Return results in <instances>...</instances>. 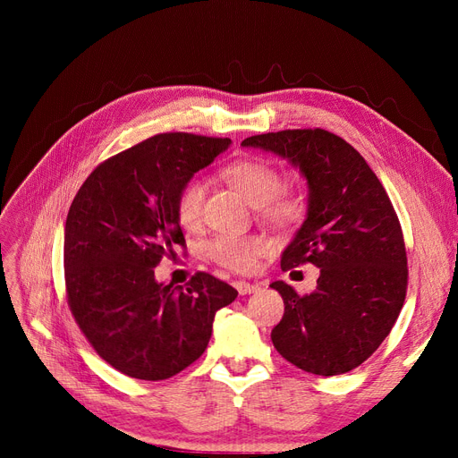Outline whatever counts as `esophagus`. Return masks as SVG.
<instances>
[{
	"label": "esophagus",
	"instance_id": "esophagus-1",
	"mask_svg": "<svg viewBox=\"0 0 458 458\" xmlns=\"http://www.w3.org/2000/svg\"><path fill=\"white\" fill-rule=\"evenodd\" d=\"M234 288L239 290V294H241V296H246V294H254V293H258V290H259V284H256V283H248V281H237V283H234Z\"/></svg>",
	"mask_w": 458,
	"mask_h": 458
}]
</instances>
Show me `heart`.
<instances>
[{"instance_id": "1", "label": "heart", "mask_w": 458, "mask_h": 458, "mask_svg": "<svg viewBox=\"0 0 458 458\" xmlns=\"http://www.w3.org/2000/svg\"><path fill=\"white\" fill-rule=\"evenodd\" d=\"M224 177L254 206V212L276 225H288L303 212V199L296 191L279 187L281 174L273 164L261 158H242L224 170ZM204 183L191 177L179 187L174 210L179 225L195 231L202 221ZM267 250V241L259 234H224L208 246L210 256L219 266L231 271L248 273L256 267L258 258Z\"/></svg>"}]
</instances>
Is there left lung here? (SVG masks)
Here are the masks:
<instances>
[{"label":"left lung","mask_w":458,"mask_h":458,"mask_svg":"<svg viewBox=\"0 0 458 458\" xmlns=\"http://www.w3.org/2000/svg\"><path fill=\"white\" fill-rule=\"evenodd\" d=\"M244 147L286 158L308 179V216L281 258L283 271L313 263L311 294L275 281L284 315L275 350L298 369L335 377L378 350L407 294V252L397 214L365 158L327 130L246 137Z\"/></svg>","instance_id":"left-lung-1"}]
</instances>
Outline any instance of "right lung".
Instances as JSON below:
<instances>
[{"mask_svg":"<svg viewBox=\"0 0 458 458\" xmlns=\"http://www.w3.org/2000/svg\"><path fill=\"white\" fill-rule=\"evenodd\" d=\"M231 140L160 133L105 160L80 187L64 225L68 306L93 350L122 374L165 380L204 353L217 310L237 290L199 271L183 286L155 267L185 246L179 187Z\"/></svg>","mask_w":458,"mask_h":458,"instance_id":"right-lung-1","label":"right lung"}]
</instances>
